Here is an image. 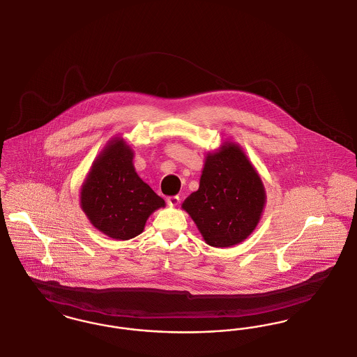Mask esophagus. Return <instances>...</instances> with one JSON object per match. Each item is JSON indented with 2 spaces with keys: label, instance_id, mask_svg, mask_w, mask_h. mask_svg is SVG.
<instances>
[{
  "label": "esophagus",
  "instance_id": "1",
  "mask_svg": "<svg viewBox=\"0 0 357 357\" xmlns=\"http://www.w3.org/2000/svg\"><path fill=\"white\" fill-rule=\"evenodd\" d=\"M180 196H169V197H167V203H168V206H176L180 204Z\"/></svg>",
  "mask_w": 357,
  "mask_h": 357
}]
</instances>
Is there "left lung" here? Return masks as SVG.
<instances>
[{
  "label": "left lung",
  "mask_w": 357,
  "mask_h": 357,
  "mask_svg": "<svg viewBox=\"0 0 357 357\" xmlns=\"http://www.w3.org/2000/svg\"><path fill=\"white\" fill-rule=\"evenodd\" d=\"M264 188L241 148L228 144L208 154L199 190L183 208L212 247H231L244 241L258 225Z\"/></svg>",
  "instance_id": "obj_1"
}]
</instances>
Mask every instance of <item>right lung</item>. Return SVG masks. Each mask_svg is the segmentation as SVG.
<instances>
[{
	"label": "right lung",
	"mask_w": 357,
	"mask_h": 357,
	"mask_svg": "<svg viewBox=\"0 0 357 357\" xmlns=\"http://www.w3.org/2000/svg\"><path fill=\"white\" fill-rule=\"evenodd\" d=\"M80 204L99 231L128 241L144 231L151 212L165 202L135 173L132 149L122 139H114L89 173Z\"/></svg>",
	"instance_id": "1"
}]
</instances>
